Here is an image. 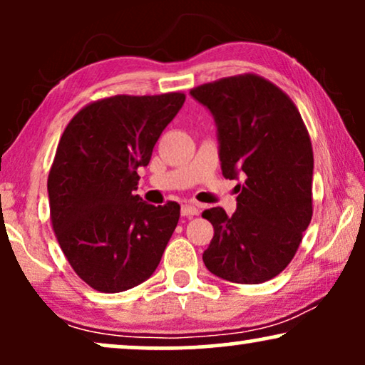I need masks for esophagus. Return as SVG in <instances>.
Segmentation results:
<instances>
[{
	"instance_id": "esophagus-1",
	"label": "esophagus",
	"mask_w": 365,
	"mask_h": 365,
	"mask_svg": "<svg viewBox=\"0 0 365 365\" xmlns=\"http://www.w3.org/2000/svg\"><path fill=\"white\" fill-rule=\"evenodd\" d=\"M199 212H201V209H199L197 206H194V204H182V207H181V214L186 217L197 216Z\"/></svg>"
}]
</instances>
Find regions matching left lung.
Listing matches in <instances>:
<instances>
[{
  "instance_id": "8db88e82",
  "label": "left lung",
  "mask_w": 365,
  "mask_h": 365,
  "mask_svg": "<svg viewBox=\"0 0 365 365\" xmlns=\"http://www.w3.org/2000/svg\"><path fill=\"white\" fill-rule=\"evenodd\" d=\"M217 126L222 176L237 179V209L202 212L214 227L202 261L214 276L261 284L296 256L312 219L314 154L292 99L254 73L191 89Z\"/></svg>"
}]
</instances>
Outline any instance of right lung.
<instances>
[{
	"label": "right lung",
	"mask_w": 365,
	"mask_h": 365,
	"mask_svg": "<svg viewBox=\"0 0 365 365\" xmlns=\"http://www.w3.org/2000/svg\"><path fill=\"white\" fill-rule=\"evenodd\" d=\"M184 93L98 99L74 114L48 176L49 216L73 271L99 292H123L156 271L181 206L144 202L138 168L148 166Z\"/></svg>",
	"instance_id": "add662e5"
}]
</instances>
